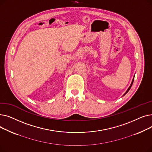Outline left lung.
<instances>
[{"instance_id": "left-lung-1", "label": "left lung", "mask_w": 152, "mask_h": 152, "mask_svg": "<svg viewBox=\"0 0 152 152\" xmlns=\"http://www.w3.org/2000/svg\"><path fill=\"white\" fill-rule=\"evenodd\" d=\"M133 82H134V79H133V80H132V83H131V86H129V88H128V89H127V91H126V92L124 94V95H125V94H126V93H127V92H128L129 91V89H131V86H132V83H133Z\"/></svg>"}]
</instances>
